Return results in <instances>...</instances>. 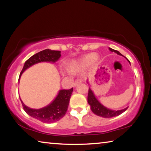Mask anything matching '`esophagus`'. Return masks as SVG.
I'll return each instance as SVG.
<instances>
[{"label": "esophagus", "instance_id": "34e87169", "mask_svg": "<svg viewBox=\"0 0 151 151\" xmlns=\"http://www.w3.org/2000/svg\"><path fill=\"white\" fill-rule=\"evenodd\" d=\"M82 82V80L81 79H78V80H76V81H75V82H74V84H73V86H74V87H75V86H77L78 84L80 83V82Z\"/></svg>", "mask_w": 151, "mask_h": 151}]
</instances>
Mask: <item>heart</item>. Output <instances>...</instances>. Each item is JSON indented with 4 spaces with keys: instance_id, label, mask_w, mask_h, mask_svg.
<instances>
[{
    "instance_id": "1",
    "label": "heart",
    "mask_w": 151,
    "mask_h": 151,
    "mask_svg": "<svg viewBox=\"0 0 151 151\" xmlns=\"http://www.w3.org/2000/svg\"><path fill=\"white\" fill-rule=\"evenodd\" d=\"M100 62V58L95 53H90L82 55L76 60L67 63V70L71 73H78L88 68L91 65H96Z\"/></svg>"
}]
</instances>
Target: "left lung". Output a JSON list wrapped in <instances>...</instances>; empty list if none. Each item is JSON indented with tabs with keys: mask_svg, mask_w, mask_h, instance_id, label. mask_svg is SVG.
Returning <instances> with one entry per match:
<instances>
[{
	"mask_svg": "<svg viewBox=\"0 0 151 151\" xmlns=\"http://www.w3.org/2000/svg\"><path fill=\"white\" fill-rule=\"evenodd\" d=\"M109 50L112 51V52L116 53L117 54H118L119 55H122L118 51H116L115 50V49H111L110 47H109ZM87 83L88 84V82ZM87 100H88V104L90 105L91 109L93 113H95V114L97 115H98V116L105 117V118H110V117H113L117 116V115H119L122 113L124 112L128 108V107H127V108L125 109H121V110H117V111L111 110L110 109L106 108V106H104V105L101 104L100 101L97 99L96 96H95L94 93L93 92V91L90 87L88 88Z\"/></svg>",
	"mask_w": 151,
	"mask_h": 151,
	"instance_id": "left-lung-1",
	"label": "left lung"
}]
</instances>
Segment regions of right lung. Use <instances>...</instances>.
I'll use <instances>...</instances> for the list:
<instances>
[{
	"label": "right lung",
	"mask_w": 151,
	"mask_h": 151,
	"mask_svg": "<svg viewBox=\"0 0 151 151\" xmlns=\"http://www.w3.org/2000/svg\"><path fill=\"white\" fill-rule=\"evenodd\" d=\"M60 53L61 51H54L47 49L32 55L24 63L23 68L20 72L18 78V82L20 81L22 73L28 68L37 63H42V62L54 63L60 58ZM73 90V88L69 90H60L57 96L50 104L39 109L29 108L22 102L20 98V100L21 101L24 111L31 117L45 123H53L60 120L65 116L69 106L70 98Z\"/></svg>",
	"instance_id": "1"
}]
</instances>
